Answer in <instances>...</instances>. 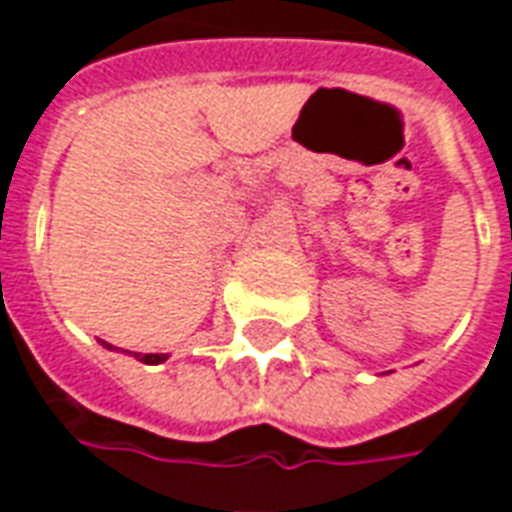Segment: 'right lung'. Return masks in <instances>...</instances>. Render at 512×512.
Instances as JSON below:
<instances>
[{"label":"right lung","instance_id":"right-lung-1","mask_svg":"<svg viewBox=\"0 0 512 512\" xmlns=\"http://www.w3.org/2000/svg\"><path fill=\"white\" fill-rule=\"evenodd\" d=\"M104 345L106 348H112L109 343H104ZM134 356H139V362H145V365H158V362H164V359H167L164 354H134Z\"/></svg>","mask_w":512,"mask_h":512}]
</instances>
